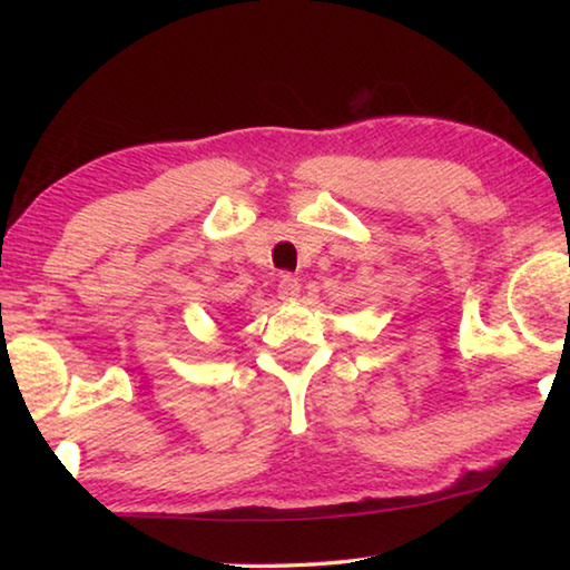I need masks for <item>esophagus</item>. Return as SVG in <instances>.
I'll use <instances>...</instances> for the list:
<instances>
[{"instance_id":"1","label":"esophagus","mask_w":570,"mask_h":570,"mask_svg":"<svg viewBox=\"0 0 570 570\" xmlns=\"http://www.w3.org/2000/svg\"><path fill=\"white\" fill-rule=\"evenodd\" d=\"M298 294H302V282H298L296 276L278 278V296H282L284 302H294Z\"/></svg>"}]
</instances>
